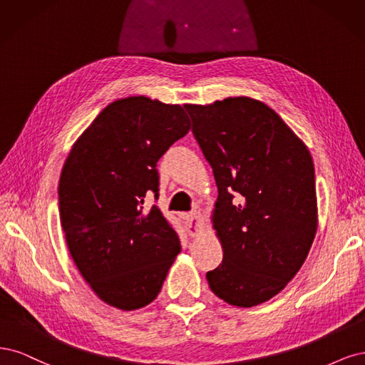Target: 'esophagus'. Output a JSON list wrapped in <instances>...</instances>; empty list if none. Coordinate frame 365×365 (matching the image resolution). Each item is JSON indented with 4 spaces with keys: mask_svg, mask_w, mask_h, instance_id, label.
I'll list each match as a JSON object with an SVG mask.
<instances>
[{
    "mask_svg": "<svg viewBox=\"0 0 365 365\" xmlns=\"http://www.w3.org/2000/svg\"><path fill=\"white\" fill-rule=\"evenodd\" d=\"M203 218L197 210L187 215V233H190V237H197L203 230Z\"/></svg>",
    "mask_w": 365,
    "mask_h": 365,
    "instance_id": "1",
    "label": "esophagus"
}]
</instances>
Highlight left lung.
<instances>
[{"label": "left lung", "mask_w": 365, "mask_h": 365, "mask_svg": "<svg viewBox=\"0 0 365 365\" xmlns=\"http://www.w3.org/2000/svg\"><path fill=\"white\" fill-rule=\"evenodd\" d=\"M218 187L214 229L222 262L206 273L217 297L252 308L284 289L315 238L317 195L308 147L262 101L185 104Z\"/></svg>", "instance_id": "obj_1"}]
</instances>
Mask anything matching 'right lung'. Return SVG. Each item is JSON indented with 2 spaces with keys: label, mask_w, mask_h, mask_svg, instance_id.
Returning a JSON list of instances; mask_svg holds the SVG:
<instances>
[{
  "label": "right lung",
  "mask_w": 365,
  "mask_h": 365,
  "mask_svg": "<svg viewBox=\"0 0 365 365\" xmlns=\"http://www.w3.org/2000/svg\"><path fill=\"white\" fill-rule=\"evenodd\" d=\"M190 128L179 104L121 98L100 112L65 160L58 212L68 249L92 291L110 307H147L180 252L178 233L144 200L158 198L156 163Z\"/></svg>",
  "instance_id": "1"
}]
</instances>
